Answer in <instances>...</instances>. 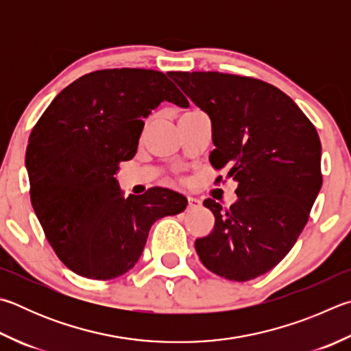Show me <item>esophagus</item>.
Returning a JSON list of instances; mask_svg holds the SVG:
<instances>
[{
	"instance_id": "1",
	"label": "esophagus",
	"mask_w": 351,
	"mask_h": 351,
	"mask_svg": "<svg viewBox=\"0 0 351 351\" xmlns=\"http://www.w3.org/2000/svg\"><path fill=\"white\" fill-rule=\"evenodd\" d=\"M201 207V201L196 199V197H187V208L189 210H195Z\"/></svg>"
}]
</instances>
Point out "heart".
I'll list each match as a JSON object with an SVG mask.
<instances>
[{
  "mask_svg": "<svg viewBox=\"0 0 351 351\" xmlns=\"http://www.w3.org/2000/svg\"><path fill=\"white\" fill-rule=\"evenodd\" d=\"M150 121H152V119H147V121H145V127H149V124H150Z\"/></svg>",
  "mask_w": 351,
  "mask_h": 351,
  "instance_id": "b5f03b06",
  "label": "heart"
}]
</instances>
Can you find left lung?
Here are the masks:
<instances>
[{"instance_id": "obj_1", "label": "left lung", "mask_w": 351, "mask_h": 351, "mask_svg": "<svg viewBox=\"0 0 351 351\" xmlns=\"http://www.w3.org/2000/svg\"><path fill=\"white\" fill-rule=\"evenodd\" d=\"M169 76L210 117V162L227 167L238 184L228 208L204 201L215 227L195 241L196 253L215 275L250 281L281 263L307 224L322 186L319 136L295 101L269 82L219 72Z\"/></svg>"}]
</instances>
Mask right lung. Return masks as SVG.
<instances>
[{
  "instance_id": "1",
  "label": "right lung",
  "mask_w": 351,
  "mask_h": 351,
  "mask_svg": "<svg viewBox=\"0 0 351 351\" xmlns=\"http://www.w3.org/2000/svg\"><path fill=\"white\" fill-rule=\"evenodd\" d=\"M169 101L189 103L158 70L104 69L56 95L32 129L25 167L30 201L62 264L109 281L138 263L154 222L187 207L182 195L154 187L124 197L119 164L136 154L143 118Z\"/></svg>"
}]
</instances>
